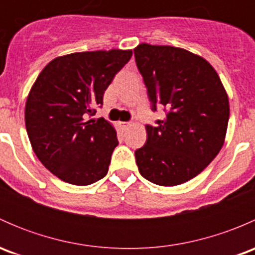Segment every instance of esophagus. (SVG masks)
<instances>
[{
    "label": "esophagus",
    "mask_w": 255,
    "mask_h": 255,
    "mask_svg": "<svg viewBox=\"0 0 255 255\" xmlns=\"http://www.w3.org/2000/svg\"><path fill=\"white\" fill-rule=\"evenodd\" d=\"M130 126H132V123L130 122H120V127L122 128V129H128Z\"/></svg>",
    "instance_id": "esophagus-1"
}]
</instances>
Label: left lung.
I'll use <instances>...</instances> for the list:
<instances>
[{"mask_svg":"<svg viewBox=\"0 0 255 255\" xmlns=\"http://www.w3.org/2000/svg\"><path fill=\"white\" fill-rule=\"evenodd\" d=\"M135 63L148 96L168 110L156 127L145 126L146 142L135 150L140 175L160 186H176L199 175L225 143L230 101L213 66L197 54L142 43Z\"/></svg>","mask_w":255,"mask_h":255,"instance_id":"left-lung-1","label":"left lung"}]
</instances>
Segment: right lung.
<instances>
[{"label": "right lung", "instance_id": "right-lung-1", "mask_svg": "<svg viewBox=\"0 0 255 255\" xmlns=\"http://www.w3.org/2000/svg\"><path fill=\"white\" fill-rule=\"evenodd\" d=\"M132 50L80 51L53 59L25 102V128L37 158L56 177L86 186L109 171L117 132L104 118L87 120Z\"/></svg>", "mask_w": 255, "mask_h": 255}]
</instances>
